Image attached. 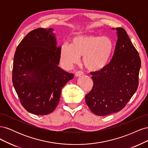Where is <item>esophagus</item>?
I'll return each instance as SVG.
<instances>
[{
  "mask_svg": "<svg viewBox=\"0 0 148 148\" xmlns=\"http://www.w3.org/2000/svg\"><path fill=\"white\" fill-rule=\"evenodd\" d=\"M83 75V72L82 71H80V70L77 71V72H76V73H75V76H76V77H80V76H82Z\"/></svg>",
  "mask_w": 148,
  "mask_h": 148,
  "instance_id": "esophagus-1",
  "label": "esophagus"
}]
</instances>
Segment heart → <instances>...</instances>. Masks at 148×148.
I'll list each match as a JSON object with an SVG mask.
<instances>
[{"mask_svg": "<svg viewBox=\"0 0 148 148\" xmlns=\"http://www.w3.org/2000/svg\"><path fill=\"white\" fill-rule=\"evenodd\" d=\"M114 51V44L107 36L80 35L71 40V46L64 44L60 49V60L66 69H71L78 63L79 57L83 56V62L91 71H98L105 67Z\"/></svg>", "mask_w": 148, "mask_h": 148, "instance_id": "heart-1", "label": "heart"}]
</instances>
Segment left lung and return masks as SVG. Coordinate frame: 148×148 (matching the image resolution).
Here are the masks:
<instances>
[{"mask_svg": "<svg viewBox=\"0 0 148 148\" xmlns=\"http://www.w3.org/2000/svg\"><path fill=\"white\" fill-rule=\"evenodd\" d=\"M114 29V28H112ZM117 41L112 59L102 69L91 72L93 87L85 96L92 113L106 116L124 108L138 86L141 59L123 28H116Z\"/></svg>", "mask_w": 148, "mask_h": 148, "instance_id": "8db88e82", "label": "left lung"}]
</instances>
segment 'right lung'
I'll use <instances>...</instances> for the list:
<instances>
[{
	"label": "right lung",
	"mask_w": 148,
	"mask_h": 148,
	"mask_svg": "<svg viewBox=\"0 0 148 148\" xmlns=\"http://www.w3.org/2000/svg\"><path fill=\"white\" fill-rule=\"evenodd\" d=\"M52 28L31 31L18 46L12 82L21 105L29 112L44 115L55 110L64 85L73 78L58 66L61 47Z\"/></svg>",
	"instance_id": "right-lung-1"
}]
</instances>
